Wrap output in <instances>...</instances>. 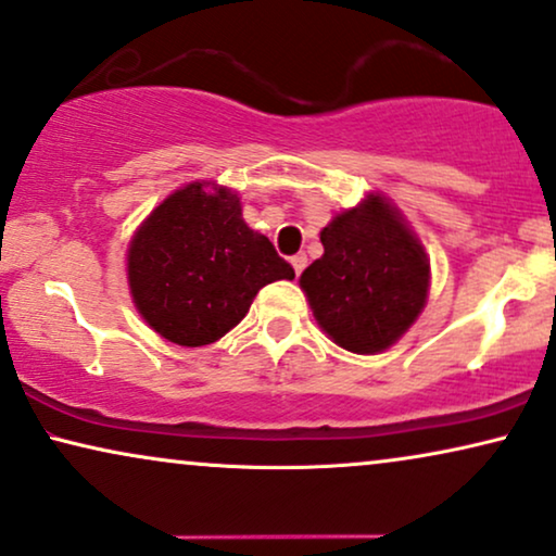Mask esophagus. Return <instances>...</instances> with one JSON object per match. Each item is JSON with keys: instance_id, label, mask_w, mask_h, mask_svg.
Here are the masks:
<instances>
[{"instance_id": "esophagus-1", "label": "esophagus", "mask_w": 556, "mask_h": 556, "mask_svg": "<svg viewBox=\"0 0 556 556\" xmlns=\"http://www.w3.org/2000/svg\"><path fill=\"white\" fill-rule=\"evenodd\" d=\"M291 265H293L295 276H301V273H304V268L308 265V257L304 255V252H299V255L291 257Z\"/></svg>"}]
</instances>
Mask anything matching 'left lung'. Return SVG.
Returning a JSON list of instances; mask_svg holds the SVG:
<instances>
[{
  "label": "left lung",
  "mask_w": 556,
  "mask_h": 556,
  "mask_svg": "<svg viewBox=\"0 0 556 556\" xmlns=\"http://www.w3.org/2000/svg\"><path fill=\"white\" fill-rule=\"evenodd\" d=\"M324 255L301 273L316 321L340 348L375 355L414 324L429 263L383 197H367L321 229Z\"/></svg>",
  "instance_id": "obj_1"
}]
</instances>
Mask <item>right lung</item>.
<instances>
[{
	"label": "right lung",
	"instance_id": "right-lung-1",
	"mask_svg": "<svg viewBox=\"0 0 556 556\" xmlns=\"http://www.w3.org/2000/svg\"><path fill=\"white\" fill-rule=\"evenodd\" d=\"M127 276L137 312L157 334L201 348L237 327L263 286L295 273L244 225L237 193L189 184L137 229Z\"/></svg>",
	"mask_w": 556,
	"mask_h": 556
}]
</instances>
